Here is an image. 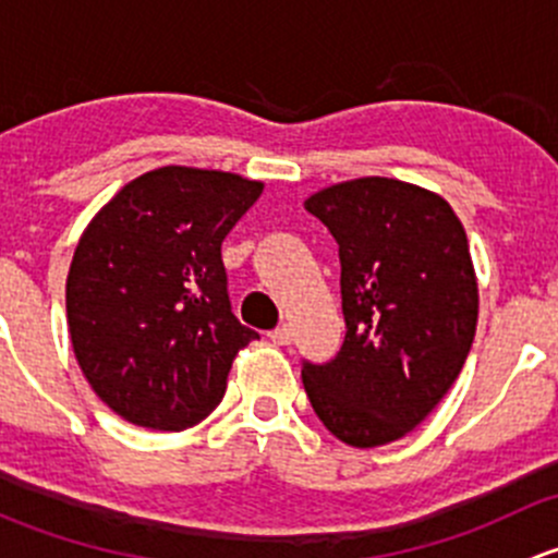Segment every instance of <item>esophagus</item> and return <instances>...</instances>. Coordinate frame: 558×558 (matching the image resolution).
I'll return each instance as SVG.
<instances>
[{"mask_svg": "<svg viewBox=\"0 0 558 558\" xmlns=\"http://www.w3.org/2000/svg\"><path fill=\"white\" fill-rule=\"evenodd\" d=\"M291 337H294V335H291L289 326H278L275 331H269V340H272L275 345H289Z\"/></svg>", "mask_w": 558, "mask_h": 558, "instance_id": "obj_1", "label": "esophagus"}]
</instances>
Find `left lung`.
Segmentation results:
<instances>
[{"label": "left lung", "mask_w": 558, "mask_h": 558, "mask_svg": "<svg viewBox=\"0 0 558 558\" xmlns=\"http://www.w3.org/2000/svg\"><path fill=\"white\" fill-rule=\"evenodd\" d=\"M340 245L345 342L302 384L326 429L353 448L413 432L466 362L477 326L470 243L440 194L397 178H356L307 196Z\"/></svg>", "instance_id": "obj_1"}]
</instances>
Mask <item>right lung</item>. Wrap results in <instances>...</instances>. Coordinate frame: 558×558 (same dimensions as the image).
I'll return each mask as SVG.
<instances>
[{
  "label": "right lung",
  "instance_id": "obj_1",
  "mask_svg": "<svg viewBox=\"0 0 558 558\" xmlns=\"http://www.w3.org/2000/svg\"><path fill=\"white\" fill-rule=\"evenodd\" d=\"M262 191L234 172L159 167L83 229L66 275L72 351L129 424L189 429L223 399L234 356L258 335L229 305L221 243Z\"/></svg>",
  "mask_w": 558,
  "mask_h": 558
}]
</instances>
